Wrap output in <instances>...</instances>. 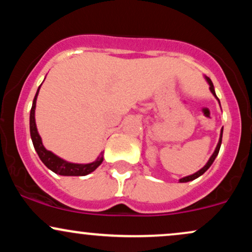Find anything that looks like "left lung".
<instances>
[{"instance_id":"obj_1","label":"left lung","mask_w":252,"mask_h":252,"mask_svg":"<svg viewBox=\"0 0 252 252\" xmlns=\"http://www.w3.org/2000/svg\"><path fill=\"white\" fill-rule=\"evenodd\" d=\"M205 79H206L207 84H209V85H210V91L212 92V94H213V96L216 97V99L218 100L219 105H220V102H219L218 97H217V94H216V91H215V86H213V83H212V80H211L210 78H209V77H206V76H205ZM221 138H222V128H221V130H220V136H219V141H218V144H217V147H216L215 152H213V154L211 155V158H209V161H207L206 164H205V166L202 167L201 169H199L198 172H195L194 174H190V175H187V176H184V178H181L180 180H179V182H189V181L195 180L196 178H199V176H201L202 174H204L205 172H206L207 169L210 168V167H211V164L213 163V161L216 160L217 155H218V153H219V149H220V146H221Z\"/></svg>"}]
</instances>
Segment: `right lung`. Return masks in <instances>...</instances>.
Returning <instances> with one entry per match:
<instances>
[{"label": "right lung", "instance_id": "1", "mask_svg": "<svg viewBox=\"0 0 252 252\" xmlns=\"http://www.w3.org/2000/svg\"><path fill=\"white\" fill-rule=\"evenodd\" d=\"M41 85L39 86V89H37L35 94V97H34L33 105H32L31 115H30V130H31V137H32V142H33L34 149H35V152L37 153V155H39L40 160L42 161L43 164H45L48 169H51L52 172L56 173V174L63 175V176H84V175L90 174V173L96 170L98 167L102 164L104 160L103 152L100 153L99 156H98L94 162L73 163V162H68V161L59 158V156L54 154V153H52L51 150H47L45 147H43L41 136L39 135V131H37L36 123H35L36 99H37V94H39Z\"/></svg>", "mask_w": 252, "mask_h": 252}]
</instances>
